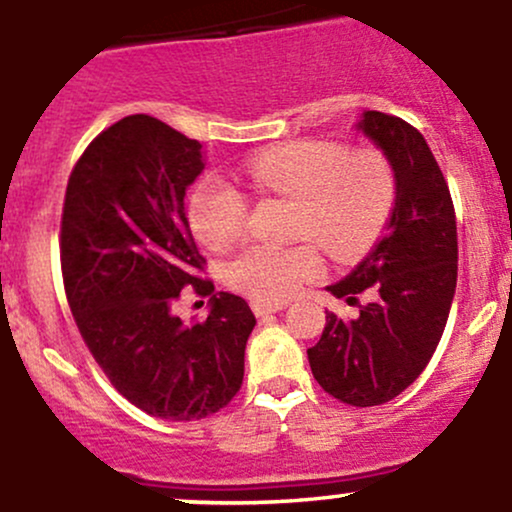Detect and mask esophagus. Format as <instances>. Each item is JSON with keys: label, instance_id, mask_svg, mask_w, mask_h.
Segmentation results:
<instances>
[{"label": "esophagus", "instance_id": "esophagus-1", "mask_svg": "<svg viewBox=\"0 0 512 512\" xmlns=\"http://www.w3.org/2000/svg\"><path fill=\"white\" fill-rule=\"evenodd\" d=\"M251 307H254L256 317L266 320V317H271V315H276V312L285 310V302H261V300H256Z\"/></svg>", "mask_w": 512, "mask_h": 512}]
</instances>
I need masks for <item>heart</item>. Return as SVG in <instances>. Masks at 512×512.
<instances>
[{
	"label": "heart",
	"instance_id": "b5f03b06",
	"mask_svg": "<svg viewBox=\"0 0 512 512\" xmlns=\"http://www.w3.org/2000/svg\"><path fill=\"white\" fill-rule=\"evenodd\" d=\"M244 178L258 192L295 200L293 234L317 239L334 258L366 254L386 229L395 207V175L373 148L302 139L258 151ZM192 232L205 246L224 251L241 239L249 217L246 197L222 178L200 180L188 202ZM322 273L315 244H249L227 266V283L261 302L290 298Z\"/></svg>",
	"mask_w": 512,
	"mask_h": 512
}]
</instances>
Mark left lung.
I'll return each mask as SVG.
<instances>
[{"label":"left lung","mask_w":512,"mask_h":512,"mask_svg":"<svg viewBox=\"0 0 512 512\" xmlns=\"http://www.w3.org/2000/svg\"><path fill=\"white\" fill-rule=\"evenodd\" d=\"M356 129L393 168L395 207L371 254L327 285L334 298L356 302L368 293L371 302L354 320L329 312L307 359L329 395L371 408L403 393L430 364L452 310L459 251L452 195L425 136L383 112H364Z\"/></svg>","instance_id":"obj_1"}]
</instances>
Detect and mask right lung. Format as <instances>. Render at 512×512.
I'll return each instance as SVG.
<instances>
[{"instance_id": "1", "label": "right lung", "mask_w": 512, "mask_h": 512, "mask_svg": "<svg viewBox=\"0 0 512 512\" xmlns=\"http://www.w3.org/2000/svg\"><path fill=\"white\" fill-rule=\"evenodd\" d=\"M205 170L202 144L148 114L102 131L70 173L60 266L70 310L97 364L129 403L170 422L212 415L244 381L256 317L246 300L215 293L205 323L172 315L195 278L185 190Z\"/></svg>"}]
</instances>
